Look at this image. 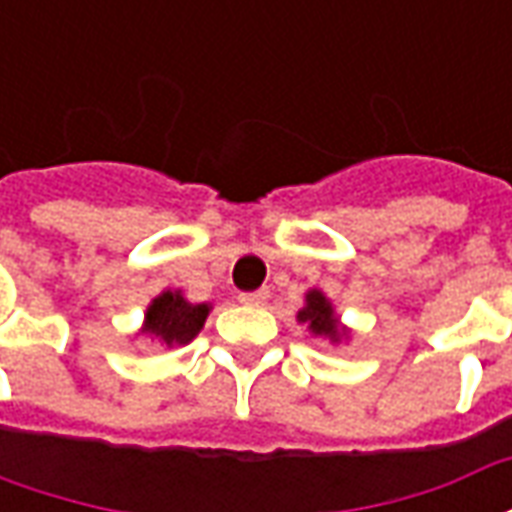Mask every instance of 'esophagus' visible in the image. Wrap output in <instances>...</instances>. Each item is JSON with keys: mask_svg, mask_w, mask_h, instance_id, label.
Returning <instances> with one entry per match:
<instances>
[{"mask_svg": "<svg viewBox=\"0 0 512 512\" xmlns=\"http://www.w3.org/2000/svg\"><path fill=\"white\" fill-rule=\"evenodd\" d=\"M238 301H241V304H246V307H260V304H266V301H268V290L241 293V296H238Z\"/></svg>", "mask_w": 512, "mask_h": 512, "instance_id": "1", "label": "esophagus"}]
</instances>
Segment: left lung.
<instances>
[{
	"label": "left lung",
	"mask_w": 512,
	"mask_h": 512,
	"mask_svg": "<svg viewBox=\"0 0 512 512\" xmlns=\"http://www.w3.org/2000/svg\"><path fill=\"white\" fill-rule=\"evenodd\" d=\"M296 318H299V323H307V329L315 337H326L332 343H340V340L348 337V329L340 326V318L334 312L332 301L326 299L321 290H310L304 296V307H301Z\"/></svg>",
	"instance_id": "8db88e82"
}]
</instances>
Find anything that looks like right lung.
I'll use <instances>...</instances> for the list:
<instances>
[{
    "mask_svg": "<svg viewBox=\"0 0 512 512\" xmlns=\"http://www.w3.org/2000/svg\"><path fill=\"white\" fill-rule=\"evenodd\" d=\"M208 312H211L208 304H191V301L183 299L180 290H164L161 296L150 301L142 334L156 337L158 343L169 345V348L186 345L200 334Z\"/></svg>",
    "mask_w": 512,
    "mask_h": 512,
    "instance_id": "1",
    "label": "right lung"
}]
</instances>
